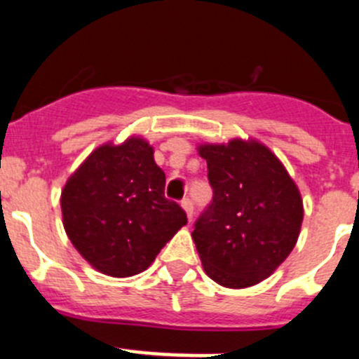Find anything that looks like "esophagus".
Instances as JSON below:
<instances>
[{
	"label": "esophagus",
	"mask_w": 359,
	"mask_h": 359,
	"mask_svg": "<svg viewBox=\"0 0 359 359\" xmlns=\"http://www.w3.org/2000/svg\"><path fill=\"white\" fill-rule=\"evenodd\" d=\"M182 208H183V210H185L187 217L192 219V214H194V205H192V201H190L189 198L183 199V201H182Z\"/></svg>",
	"instance_id": "34e87169"
}]
</instances>
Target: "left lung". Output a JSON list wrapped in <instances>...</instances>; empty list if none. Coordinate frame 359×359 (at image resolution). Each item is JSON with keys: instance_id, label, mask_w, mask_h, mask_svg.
<instances>
[{"instance_id": "left-lung-1", "label": "left lung", "mask_w": 359, "mask_h": 359, "mask_svg": "<svg viewBox=\"0 0 359 359\" xmlns=\"http://www.w3.org/2000/svg\"><path fill=\"white\" fill-rule=\"evenodd\" d=\"M214 199L192 239L205 273L219 286H255L286 261L304 221L300 190L271 149L255 138L198 144Z\"/></svg>"}]
</instances>
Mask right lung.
<instances>
[{
  "label": "right lung",
  "mask_w": 359,
  "mask_h": 359,
  "mask_svg": "<svg viewBox=\"0 0 359 359\" xmlns=\"http://www.w3.org/2000/svg\"><path fill=\"white\" fill-rule=\"evenodd\" d=\"M163 189L165 172L144 136L98 145L61 192L66 236L100 273H142L187 224L183 208L165 199Z\"/></svg>",
  "instance_id": "obj_1"
}]
</instances>
